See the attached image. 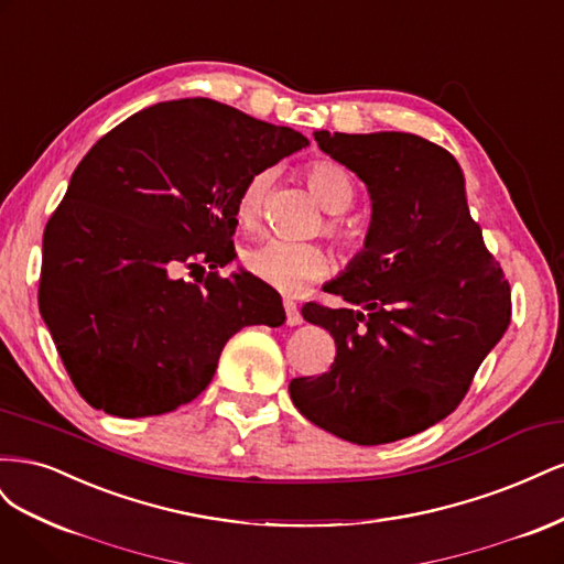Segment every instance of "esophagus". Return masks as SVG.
<instances>
[{"label": "esophagus", "mask_w": 564, "mask_h": 564, "mask_svg": "<svg viewBox=\"0 0 564 564\" xmlns=\"http://www.w3.org/2000/svg\"><path fill=\"white\" fill-rule=\"evenodd\" d=\"M284 315H286L289 327H296V324L303 322V315L299 311V305L292 299H284Z\"/></svg>", "instance_id": "obj_1"}]
</instances>
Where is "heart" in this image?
Here are the masks:
<instances>
[{
  "instance_id": "b5f03b06",
  "label": "heart",
  "mask_w": 564,
  "mask_h": 564,
  "mask_svg": "<svg viewBox=\"0 0 564 564\" xmlns=\"http://www.w3.org/2000/svg\"><path fill=\"white\" fill-rule=\"evenodd\" d=\"M305 181H308L311 191L315 197L324 204V209L332 214L346 212L355 191L348 172L340 164L329 160H315L305 166ZM272 183V169H259L253 172L240 191V199H237V214L245 224H256L261 218L265 197ZM327 232L340 245H350V230L338 224V220H329ZM242 263L249 275L259 278L261 282L280 289L286 294H296L308 282L322 278L329 268V259L317 245H296L286 240H265L256 247H249L242 253Z\"/></svg>"
}]
</instances>
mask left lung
<instances>
[{
    "label": "left lung",
    "instance_id": "obj_1",
    "mask_svg": "<svg viewBox=\"0 0 564 564\" xmlns=\"http://www.w3.org/2000/svg\"><path fill=\"white\" fill-rule=\"evenodd\" d=\"M371 197L365 251L327 284L352 308L305 303L336 340L327 373L289 383L299 412L357 445L449 416L510 324V284L485 247L445 148L416 133H315Z\"/></svg>",
    "mask_w": 564,
    "mask_h": 564
}]
</instances>
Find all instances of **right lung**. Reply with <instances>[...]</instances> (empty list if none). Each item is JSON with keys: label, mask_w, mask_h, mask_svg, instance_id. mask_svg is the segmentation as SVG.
Listing matches in <instances>:
<instances>
[{"label": "right lung", "mask_w": 564, "mask_h": 564, "mask_svg": "<svg viewBox=\"0 0 564 564\" xmlns=\"http://www.w3.org/2000/svg\"><path fill=\"white\" fill-rule=\"evenodd\" d=\"M305 145L294 129L183 98L131 115L87 152L44 228L37 299L94 409L174 412L209 386L232 334L280 327L275 289L218 268L235 259L245 181Z\"/></svg>", "instance_id": "add662e5"}]
</instances>
